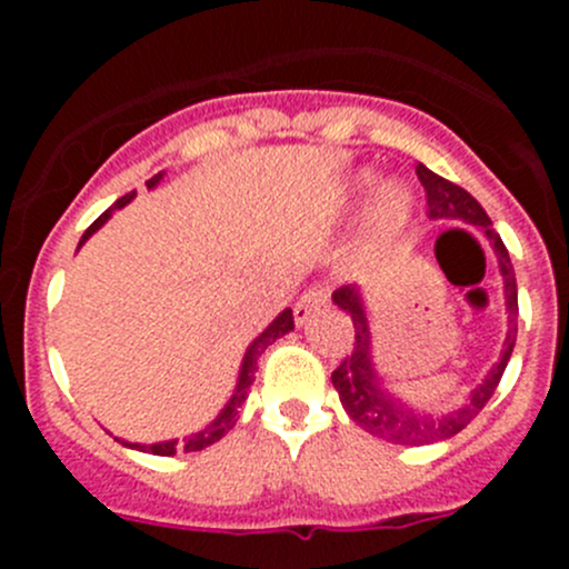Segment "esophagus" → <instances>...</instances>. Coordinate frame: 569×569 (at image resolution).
Masks as SVG:
<instances>
[{"mask_svg":"<svg viewBox=\"0 0 569 569\" xmlns=\"http://www.w3.org/2000/svg\"><path fill=\"white\" fill-rule=\"evenodd\" d=\"M327 297H330V295H327L325 286H311V289H308L295 306V321H297V325H306L308 319L317 317L321 308L327 306Z\"/></svg>","mask_w":569,"mask_h":569,"instance_id":"esophagus-1","label":"esophagus"}]
</instances>
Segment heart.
<instances>
[{"instance_id":"obj_1","label":"heart","mask_w":569,"mask_h":569,"mask_svg":"<svg viewBox=\"0 0 569 569\" xmlns=\"http://www.w3.org/2000/svg\"><path fill=\"white\" fill-rule=\"evenodd\" d=\"M375 183H377V176L366 170V173L355 178L352 192L366 194ZM412 209H416V200H412V192L405 187V183H396V181L386 183V187H380V192H377L375 203H371L369 233L375 239H380V242L382 239L396 237V233L410 222Z\"/></svg>"}]
</instances>
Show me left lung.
Masks as SVG:
<instances>
[{
  "mask_svg": "<svg viewBox=\"0 0 569 569\" xmlns=\"http://www.w3.org/2000/svg\"><path fill=\"white\" fill-rule=\"evenodd\" d=\"M418 181H421L423 192H427V211L435 220H460L465 226H476L487 239H490L492 250L498 256V269H501L503 278V295H507V311L518 313V283H515V269L509 261V252L503 248L501 237L492 228L490 217L481 209L479 200L470 192H465L457 183L446 181L443 176L432 173L429 168L418 164L416 168ZM332 302L341 308L347 317H352L355 325V349L336 371H332V388L338 391L347 416L358 423L360 429H366L375 438L388 440V443L399 446H427L438 443V440L455 438L457 432H462L481 410L490 401V396L496 393L498 382H501L503 369H507L509 358H512L515 349V336H518V327H509V336L503 341L501 360L490 369V375L479 382V386L470 391V399L465 401L457 410L446 412V416H432L427 410H416L407 401H401L399 396H393L382 382V377L377 375L375 358H371V332H369V319H366L363 297H360L358 286H341V289L332 291Z\"/></svg>",
  "mask_w": 569,
  "mask_h": 569,
  "instance_id": "left-lung-1",
  "label": "left lung"
}]
</instances>
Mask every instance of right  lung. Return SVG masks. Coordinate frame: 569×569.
<instances>
[{"mask_svg":"<svg viewBox=\"0 0 569 569\" xmlns=\"http://www.w3.org/2000/svg\"><path fill=\"white\" fill-rule=\"evenodd\" d=\"M162 176L164 173H157L153 178H148L146 187L153 189L159 181H162ZM134 194L137 192H129V194H123V198L114 200V203L109 206L104 214H101L99 220H96L93 226H90L88 231H84V237H82V242H79V248H82V244L88 242V239L93 237V233L99 231L101 226H104L109 217H112L114 209H123V206L129 203V200L134 198ZM291 330H295V317H291V308H286V311L280 313V317L274 319L272 325H269L267 330H263L261 336H258L256 341H252L250 347H248V352H244V358H242V369H239L237 391H233L231 401H228V405L222 407L220 416H217L214 421L209 423V427H203V429H200V432H194V435H189V438H183V443H178V440H164V443H126V440H120V443L129 446V449L146 451V455H157V457H173L176 451H181V449L183 451H200V449H206V446L217 443V440H220L226 432H231L233 423H237L239 407H242V401L248 399V391H250L252 380H256V369H258L256 363H258V358H261V355H263V349H267L269 343H274L280 336H286V332H291Z\"/></svg>","mask_w":569,"mask_h":569,"instance_id":"right-lung-1","label":"right lung"}]
</instances>
